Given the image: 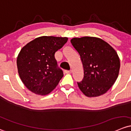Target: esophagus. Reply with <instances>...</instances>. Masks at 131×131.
Masks as SVG:
<instances>
[{
    "instance_id": "34e87169",
    "label": "esophagus",
    "mask_w": 131,
    "mask_h": 131,
    "mask_svg": "<svg viewBox=\"0 0 131 131\" xmlns=\"http://www.w3.org/2000/svg\"><path fill=\"white\" fill-rule=\"evenodd\" d=\"M65 73H71V70H66Z\"/></svg>"
}]
</instances>
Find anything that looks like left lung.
I'll return each mask as SVG.
<instances>
[{
	"instance_id": "obj_1",
	"label": "left lung",
	"mask_w": 131,
	"mask_h": 131,
	"mask_svg": "<svg viewBox=\"0 0 131 131\" xmlns=\"http://www.w3.org/2000/svg\"><path fill=\"white\" fill-rule=\"evenodd\" d=\"M71 42L83 67V80L77 82L79 89L89 97L105 93L119 75L120 60L117 52L109 44L95 37L74 38Z\"/></svg>"
}]
</instances>
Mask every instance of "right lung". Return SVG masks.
<instances>
[{
    "label": "right lung",
    "mask_w": 131,
    "mask_h": 131,
    "mask_svg": "<svg viewBox=\"0 0 131 131\" xmlns=\"http://www.w3.org/2000/svg\"><path fill=\"white\" fill-rule=\"evenodd\" d=\"M68 38L41 36L21 49L17 58L19 77L30 91L41 95L49 94L63 77L54 54Z\"/></svg>",
    "instance_id": "right-lung-1"
}]
</instances>
